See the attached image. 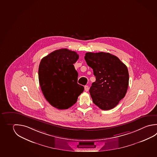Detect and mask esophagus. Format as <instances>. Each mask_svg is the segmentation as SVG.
I'll list each match as a JSON object with an SVG mask.
<instances>
[{
	"label": "esophagus",
	"mask_w": 157,
	"mask_h": 157,
	"mask_svg": "<svg viewBox=\"0 0 157 157\" xmlns=\"http://www.w3.org/2000/svg\"><path fill=\"white\" fill-rule=\"evenodd\" d=\"M85 90L86 91V92L89 91V86H85Z\"/></svg>",
	"instance_id": "esophagus-1"
}]
</instances>
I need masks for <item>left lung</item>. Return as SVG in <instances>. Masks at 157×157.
I'll list each match as a JSON object with an SVG mask.
<instances>
[{
  "label": "left lung",
  "mask_w": 157,
  "mask_h": 157,
  "mask_svg": "<svg viewBox=\"0 0 157 157\" xmlns=\"http://www.w3.org/2000/svg\"><path fill=\"white\" fill-rule=\"evenodd\" d=\"M87 64L93 69L96 81L89 92L93 102L102 110L113 109L125 96L129 83L128 68L109 52L86 53Z\"/></svg>",
  "instance_id": "left-lung-1"
}]
</instances>
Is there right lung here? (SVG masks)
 <instances>
[{"label":"right lung","mask_w":157,"mask_h":157,"mask_svg":"<svg viewBox=\"0 0 157 157\" xmlns=\"http://www.w3.org/2000/svg\"><path fill=\"white\" fill-rule=\"evenodd\" d=\"M78 57L76 52L61 48L40 61L38 74L41 91L46 100L56 109L71 107L84 90L77 83L78 73L73 65Z\"/></svg>","instance_id":"add662e5"}]
</instances>
